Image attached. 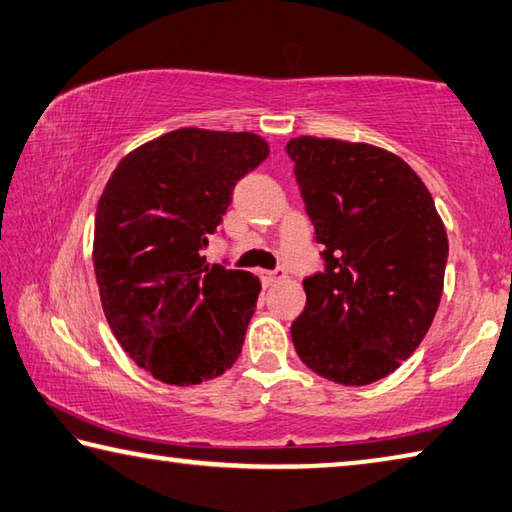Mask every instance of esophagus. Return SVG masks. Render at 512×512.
Listing matches in <instances>:
<instances>
[{"label":"esophagus","mask_w":512,"mask_h":512,"mask_svg":"<svg viewBox=\"0 0 512 512\" xmlns=\"http://www.w3.org/2000/svg\"><path fill=\"white\" fill-rule=\"evenodd\" d=\"M284 277H286L284 268H277V271H262V282H264L266 286L280 282V280H284Z\"/></svg>","instance_id":"34e87169"}]
</instances>
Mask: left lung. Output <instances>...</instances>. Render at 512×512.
Segmentation results:
<instances>
[{
    "label": "left lung",
    "mask_w": 512,
    "mask_h": 512,
    "mask_svg": "<svg viewBox=\"0 0 512 512\" xmlns=\"http://www.w3.org/2000/svg\"><path fill=\"white\" fill-rule=\"evenodd\" d=\"M286 154L324 246L291 324L295 351L333 383H376L412 356L439 309L445 226L418 174L383 147L300 136Z\"/></svg>",
    "instance_id": "8db88e82"
}]
</instances>
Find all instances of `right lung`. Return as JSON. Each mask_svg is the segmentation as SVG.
<instances>
[{
    "label": "right lung",
    "instance_id": "1",
    "mask_svg": "<svg viewBox=\"0 0 512 512\" xmlns=\"http://www.w3.org/2000/svg\"><path fill=\"white\" fill-rule=\"evenodd\" d=\"M268 156L250 132L183 127L129 152L102 190L94 271L105 318L138 367L199 385L241 353L262 291L248 271L208 264L239 179Z\"/></svg>",
    "mask_w": 512,
    "mask_h": 512
}]
</instances>
